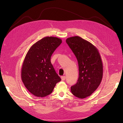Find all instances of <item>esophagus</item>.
Wrapping results in <instances>:
<instances>
[{
	"instance_id": "34e87169",
	"label": "esophagus",
	"mask_w": 123,
	"mask_h": 123,
	"mask_svg": "<svg viewBox=\"0 0 123 123\" xmlns=\"http://www.w3.org/2000/svg\"><path fill=\"white\" fill-rule=\"evenodd\" d=\"M61 79H62V80H65V79H66V76H62L61 77Z\"/></svg>"
}]
</instances>
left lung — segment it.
Here are the masks:
<instances>
[{"label":"left lung","instance_id":"obj_1","mask_svg":"<svg viewBox=\"0 0 123 123\" xmlns=\"http://www.w3.org/2000/svg\"><path fill=\"white\" fill-rule=\"evenodd\" d=\"M66 41L79 64V79L71 87V91L77 98H86L91 95L101 83L103 73L101 57L97 48L80 37H71Z\"/></svg>","mask_w":123,"mask_h":123}]
</instances>
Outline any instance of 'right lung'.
<instances>
[{"label":"right lung","mask_w":123,"mask_h":123,"mask_svg":"<svg viewBox=\"0 0 123 123\" xmlns=\"http://www.w3.org/2000/svg\"><path fill=\"white\" fill-rule=\"evenodd\" d=\"M62 43L56 37H45L30 48L21 69V80L28 90L37 97L52 92L61 79L51 62V57Z\"/></svg>","instance_id":"add662e5"}]
</instances>
